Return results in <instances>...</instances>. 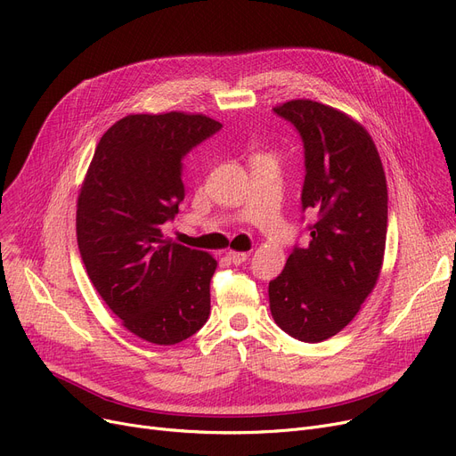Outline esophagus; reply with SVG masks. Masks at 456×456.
Here are the masks:
<instances>
[{
	"label": "esophagus",
	"instance_id": "esophagus-1",
	"mask_svg": "<svg viewBox=\"0 0 456 456\" xmlns=\"http://www.w3.org/2000/svg\"><path fill=\"white\" fill-rule=\"evenodd\" d=\"M227 259H229L232 265H242V263L248 259V253H246V251L229 249V251H227Z\"/></svg>",
	"mask_w": 456,
	"mask_h": 456
}]
</instances>
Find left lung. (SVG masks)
<instances>
[{
    "mask_svg": "<svg viewBox=\"0 0 456 456\" xmlns=\"http://www.w3.org/2000/svg\"><path fill=\"white\" fill-rule=\"evenodd\" d=\"M305 147L304 208L314 210L305 248H296L268 285L275 324L321 343L360 313L379 281L387 234L386 173L372 137L345 111L309 98L275 106Z\"/></svg>",
    "mask_w": 456,
    "mask_h": 456,
    "instance_id": "1",
    "label": "left lung"
}]
</instances>
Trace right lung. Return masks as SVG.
I'll list each match as a JSON object with an SVG mask.
<instances>
[{
    "label": "right lung",
    "mask_w": 456,
    "mask_h": 456,
    "mask_svg": "<svg viewBox=\"0 0 456 456\" xmlns=\"http://www.w3.org/2000/svg\"><path fill=\"white\" fill-rule=\"evenodd\" d=\"M222 125L203 113H130L96 145L76 203L87 275L121 324L152 345H176L210 314L216 259L164 239L184 201L183 156Z\"/></svg>",
    "instance_id": "add662e5"
}]
</instances>
